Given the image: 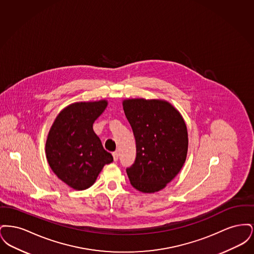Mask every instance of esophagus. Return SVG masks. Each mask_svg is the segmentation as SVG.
I'll return each instance as SVG.
<instances>
[{
	"instance_id": "esophagus-1",
	"label": "esophagus",
	"mask_w": 254,
	"mask_h": 254,
	"mask_svg": "<svg viewBox=\"0 0 254 254\" xmlns=\"http://www.w3.org/2000/svg\"><path fill=\"white\" fill-rule=\"evenodd\" d=\"M112 156H113L114 161H117V160H118V158H119V154H118V152H117V151H114V152H112Z\"/></svg>"
}]
</instances>
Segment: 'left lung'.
<instances>
[{
	"label": "left lung",
	"instance_id": "8db88e82",
	"mask_svg": "<svg viewBox=\"0 0 254 254\" xmlns=\"http://www.w3.org/2000/svg\"><path fill=\"white\" fill-rule=\"evenodd\" d=\"M132 128L136 158L127 173L133 188L151 193L164 189L181 170L188 153V130L181 114L162 100L123 103Z\"/></svg>",
	"mask_w": 254,
	"mask_h": 254
}]
</instances>
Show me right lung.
Here are the masks:
<instances>
[{"label":"right lung","instance_id":"add662e5","mask_svg":"<svg viewBox=\"0 0 254 254\" xmlns=\"http://www.w3.org/2000/svg\"><path fill=\"white\" fill-rule=\"evenodd\" d=\"M107 105L106 101L72 104L61 111L49 130L46 144L49 166L74 190L92 186L104 166L113 161L93 130V123Z\"/></svg>","mask_w":254,"mask_h":254}]
</instances>
